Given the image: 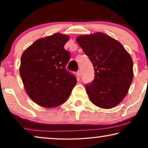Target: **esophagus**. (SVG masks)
Instances as JSON below:
<instances>
[{"instance_id":"obj_1","label":"esophagus","mask_w":148,"mask_h":148,"mask_svg":"<svg viewBox=\"0 0 148 148\" xmlns=\"http://www.w3.org/2000/svg\"><path fill=\"white\" fill-rule=\"evenodd\" d=\"M82 71H81V70L78 71H77V75H78L79 77H81V76H82Z\"/></svg>"}]
</instances>
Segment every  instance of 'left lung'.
Segmentation results:
<instances>
[{
    "label": "left lung",
    "instance_id": "1",
    "mask_svg": "<svg viewBox=\"0 0 148 148\" xmlns=\"http://www.w3.org/2000/svg\"><path fill=\"white\" fill-rule=\"evenodd\" d=\"M76 41L94 66V79L86 86L91 102L104 109L116 106L133 79L131 55L120 42L101 32L79 36Z\"/></svg>",
    "mask_w": 148,
    "mask_h": 148
}]
</instances>
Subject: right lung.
<instances>
[{
	"label": "right lung",
	"instance_id": "1",
	"mask_svg": "<svg viewBox=\"0 0 148 148\" xmlns=\"http://www.w3.org/2000/svg\"><path fill=\"white\" fill-rule=\"evenodd\" d=\"M69 39V36L60 33L40 38L21 55L19 73L25 92L44 108L63 104L77 84L65 69L70 53L64 46Z\"/></svg>",
	"mask_w": 148,
	"mask_h": 148
}]
</instances>
